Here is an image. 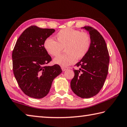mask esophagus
<instances>
[{
	"label": "esophagus",
	"instance_id": "34e87169",
	"mask_svg": "<svg viewBox=\"0 0 127 127\" xmlns=\"http://www.w3.org/2000/svg\"><path fill=\"white\" fill-rule=\"evenodd\" d=\"M68 68V67H62V70L63 71H65L66 70H67Z\"/></svg>",
	"mask_w": 127,
	"mask_h": 127
}]
</instances>
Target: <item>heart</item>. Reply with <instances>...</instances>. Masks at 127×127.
<instances>
[{"label": "heart", "instance_id": "heart-1", "mask_svg": "<svg viewBox=\"0 0 127 127\" xmlns=\"http://www.w3.org/2000/svg\"><path fill=\"white\" fill-rule=\"evenodd\" d=\"M57 41L47 38L44 41V48L49 55L59 56L65 48L66 53L53 60L55 64L66 67L75 63L77 59L86 56L91 47V39L86 32L66 28L60 30L56 36Z\"/></svg>", "mask_w": 127, "mask_h": 127}]
</instances>
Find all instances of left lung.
Masks as SVG:
<instances>
[{"label":"left lung","instance_id":"obj_1","mask_svg":"<svg viewBox=\"0 0 127 127\" xmlns=\"http://www.w3.org/2000/svg\"><path fill=\"white\" fill-rule=\"evenodd\" d=\"M89 32L91 47L86 56L75 66V75L70 86L73 92L83 98H88L98 93L104 84L109 69L110 57L106 44L98 31L91 26H84Z\"/></svg>","mask_w":127,"mask_h":127}]
</instances>
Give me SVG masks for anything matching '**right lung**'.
Returning <instances> with one entry per match:
<instances>
[{"instance_id":"1","label":"right lung","mask_w":127,"mask_h":127,"mask_svg":"<svg viewBox=\"0 0 127 127\" xmlns=\"http://www.w3.org/2000/svg\"><path fill=\"white\" fill-rule=\"evenodd\" d=\"M55 32L31 26L16 41L12 52L13 73L21 89L29 97L40 99L46 96L54 79L62 71L59 65L46 66L52 59L43 44Z\"/></svg>"}]
</instances>
